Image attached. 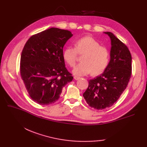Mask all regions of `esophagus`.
Masks as SVG:
<instances>
[{
	"label": "esophagus",
	"instance_id": "obj_1",
	"mask_svg": "<svg viewBox=\"0 0 147 147\" xmlns=\"http://www.w3.org/2000/svg\"><path fill=\"white\" fill-rule=\"evenodd\" d=\"M74 80H78L80 79V77H78V76H74Z\"/></svg>",
	"mask_w": 147,
	"mask_h": 147
}]
</instances>
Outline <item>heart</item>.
Returning <instances> with one entry per match:
<instances>
[{"mask_svg": "<svg viewBox=\"0 0 147 147\" xmlns=\"http://www.w3.org/2000/svg\"><path fill=\"white\" fill-rule=\"evenodd\" d=\"M78 54L82 55V63L73 70L76 76H85L91 73L98 75L103 73L109 65L110 52L107 48L102 46L95 38L84 36L75 42V48L68 46L63 53V57L67 64L74 67L77 62Z\"/></svg>", "mask_w": 147, "mask_h": 147, "instance_id": "obj_1", "label": "heart"}]
</instances>
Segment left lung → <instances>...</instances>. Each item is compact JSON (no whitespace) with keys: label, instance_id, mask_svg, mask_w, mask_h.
<instances>
[{"label":"left lung","instance_id":"1","mask_svg":"<svg viewBox=\"0 0 147 147\" xmlns=\"http://www.w3.org/2000/svg\"><path fill=\"white\" fill-rule=\"evenodd\" d=\"M110 61L105 71L89 81L83 96L88 104L97 110L112 106L124 91L132 74V56L126 45L111 32Z\"/></svg>","mask_w":147,"mask_h":147}]
</instances>
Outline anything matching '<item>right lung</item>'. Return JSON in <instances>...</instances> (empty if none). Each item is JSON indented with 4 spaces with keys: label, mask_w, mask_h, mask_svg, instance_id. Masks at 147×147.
<instances>
[{
    "label": "right lung",
    "mask_w": 147,
    "mask_h": 147,
    "mask_svg": "<svg viewBox=\"0 0 147 147\" xmlns=\"http://www.w3.org/2000/svg\"><path fill=\"white\" fill-rule=\"evenodd\" d=\"M71 32L51 28L31 37L22 49L20 74L32 100L47 105L59 98L63 87L73 77L67 69L63 48Z\"/></svg>",
    "instance_id": "add662e5"
}]
</instances>
